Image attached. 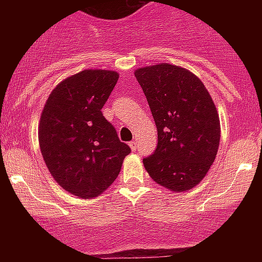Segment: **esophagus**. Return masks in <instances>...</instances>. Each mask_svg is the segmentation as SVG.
<instances>
[{
  "mask_svg": "<svg viewBox=\"0 0 262 262\" xmlns=\"http://www.w3.org/2000/svg\"><path fill=\"white\" fill-rule=\"evenodd\" d=\"M129 148H131L133 151H135L136 148H138V144H136V142H129Z\"/></svg>",
  "mask_w": 262,
  "mask_h": 262,
  "instance_id": "obj_1",
  "label": "esophagus"
}]
</instances>
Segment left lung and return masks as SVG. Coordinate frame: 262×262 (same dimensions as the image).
I'll use <instances>...</instances> for the list:
<instances>
[{"mask_svg": "<svg viewBox=\"0 0 262 262\" xmlns=\"http://www.w3.org/2000/svg\"><path fill=\"white\" fill-rule=\"evenodd\" d=\"M157 128V148L143 159L156 184L180 193L202 181L216 157L221 120L202 81L182 67L161 62L135 71Z\"/></svg>", "mask_w": 262, "mask_h": 262, "instance_id": "8db88e82", "label": "left lung"}]
</instances>
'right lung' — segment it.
Instances as JSON below:
<instances>
[{"label":"right lung","mask_w":262,"mask_h":262,"mask_svg":"<svg viewBox=\"0 0 262 262\" xmlns=\"http://www.w3.org/2000/svg\"><path fill=\"white\" fill-rule=\"evenodd\" d=\"M118 78L115 71H81L56 85L41 111L38 135L46 165L64 190L82 200L102 194L131 152L101 111Z\"/></svg>","instance_id":"obj_1"}]
</instances>
